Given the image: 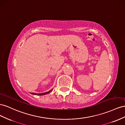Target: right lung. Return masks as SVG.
Instances as JSON below:
<instances>
[{"label": "right lung", "mask_w": 125, "mask_h": 125, "mask_svg": "<svg viewBox=\"0 0 125 125\" xmlns=\"http://www.w3.org/2000/svg\"><path fill=\"white\" fill-rule=\"evenodd\" d=\"M53 89H52L51 90L49 91V92H45V93H40V94H36V93H31V94H33V95H45V94H49L50 92H51L52 91Z\"/></svg>", "instance_id": "obj_1"}]
</instances>
